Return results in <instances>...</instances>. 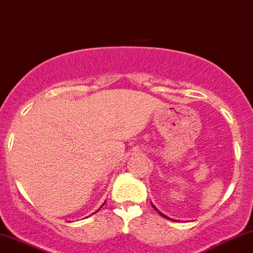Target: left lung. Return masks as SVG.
<instances>
[{
	"mask_svg": "<svg viewBox=\"0 0 253 253\" xmlns=\"http://www.w3.org/2000/svg\"><path fill=\"white\" fill-rule=\"evenodd\" d=\"M151 203H152V202H151ZM152 206H153V209L156 210V211H158V209L156 208V206L153 205V204H152ZM158 212H159V211H158ZM159 214L161 215V217H164V218H166V219H169V220H171V218H169V217H167V215H165V214H164V213H161V212H159Z\"/></svg>",
	"mask_w": 253,
	"mask_h": 253,
	"instance_id": "8db88e82",
	"label": "left lung"
}]
</instances>
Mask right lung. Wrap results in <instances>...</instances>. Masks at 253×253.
Listing matches in <instances>:
<instances>
[{"mask_svg": "<svg viewBox=\"0 0 253 253\" xmlns=\"http://www.w3.org/2000/svg\"><path fill=\"white\" fill-rule=\"evenodd\" d=\"M102 205H105V204H102ZM101 208H102V206H101ZM99 210H100V209H99ZM99 210H97V211H99ZM97 211H96V212H97ZM94 213H95V212H94ZM94 213H93V214H94Z\"/></svg>", "mask_w": 253, "mask_h": 253, "instance_id": "1", "label": "right lung"}]
</instances>
